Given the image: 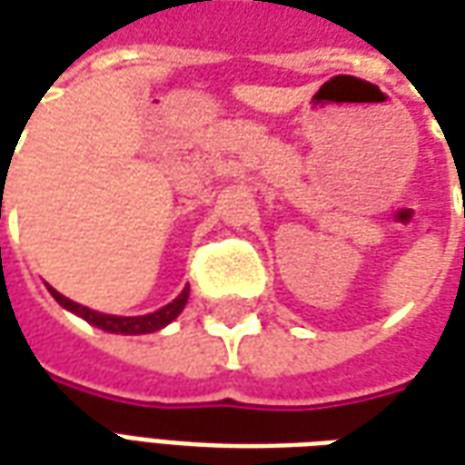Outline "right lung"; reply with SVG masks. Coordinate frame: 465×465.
I'll use <instances>...</instances> for the list:
<instances>
[{
	"label": "right lung",
	"mask_w": 465,
	"mask_h": 465,
	"mask_svg": "<svg viewBox=\"0 0 465 465\" xmlns=\"http://www.w3.org/2000/svg\"><path fill=\"white\" fill-rule=\"evenodd\" d=\"M49 293H52L64 309H69V312L76 313V316H82L84 322H89L92 326H96V329H102V331L109 333H126V336L159 331L166 323H172L173 319L183 312L186 302H189V286H183V292L179 293L172 303H166L163 309H159V312L143 313V316H112V313L92 312V309H86L82 303H76L72 302V299L62 296V293L56 292V289H52V286H49Z\"/></svg>",
	"instance_id": "add662e5"
}]
</instances>
